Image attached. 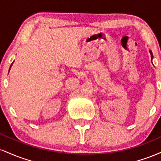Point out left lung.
<instances>
[{"label":"left lung","mask_w":161,"mask_h":161,"mask_svg":"<svg viewBox=\"0 0 161 161\" xmlns=\"http://www.w3.org/2000/svg\"><path fill=\"white\" fill-rule=\"evenodd\" d=\"M149 52H150V53H151V60H153V58H154V56H153V53H152V51H151V50H150V51H149Z\"/></svg>","instance_id":"obj_1"}]
</instances>
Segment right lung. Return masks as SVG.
I'll use <instances>...</instances> for the list:
<instances>
[{
	"instance_id": "right-lung-1",
	"label": "right lung",
	"mask_w": 161,
	"mask_h": 161,
	"mask_svg": "<svg viewBox=\"0 0 161 161\" xmlns=\"http://www.w3.org/2000/svg\"><path fill=\"white\" fill-rule=\"evenodd\" d=\"M14 62L12 63V64H11V66H10V68H11V66H12V65H13V64H14ZM10 69H9V71H10Z\"/></svg>"
}]
</instances>
